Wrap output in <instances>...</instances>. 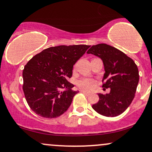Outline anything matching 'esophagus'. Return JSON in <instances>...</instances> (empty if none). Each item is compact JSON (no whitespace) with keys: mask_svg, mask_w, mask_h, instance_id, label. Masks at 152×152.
<instances>
[{"mask_svg":"<svg viewBox=\"0 0 152 152\" xmlns=\"http://www.w3.org/2000/svg\"><path fill=\"white\" fill-rule=\"evenodd\" d=\"M80 92H81V93H83V94H85V95H87V96L90 95V93H88V92H86V91H85V90H80Z\"/></svg>","mask_w":152,"mask_h":152,"instance_id":"34e87169","label":"esophagus"}]
</instances>
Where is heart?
Wrapping results in <instances>:
<instances>
[{"label": "heart", "mask_w": 152, "mask_h": 152, "mask_svg": "<svg viewBox=\"0 0 152 152\" xmlns=\"http://www.w3.org/2000/svg\"><path fill=\"white\" fill-rule=\"evenodd\" d=\"M95 80L93 79V78H83L78 80L77 86L80 89L89 91V90L93 89V88L95 87Z\"/></svg>", "instance_id": "1"}]
</instances>
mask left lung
<instances>
[{
  "mask_svg": "<svg viewBox=\"0 0 152 152\" xmlns=\"http://www.w3.org/2000/svg\"><path fill=\"white\" fill-rule=\"evenodd\" d=\"M102 59L105 73L102 87L110 88L106 95L98 94L99 101L92 107L96 112L107 117L121 114L135 97L139 82V72L130 57L107 44L93 45L87 52Z\"/></svg>",
  "mask_w": 152,
  "mask_h": 152,
  "instance_id": "obj_1",
  "label": "left lung"
}]
</instances>
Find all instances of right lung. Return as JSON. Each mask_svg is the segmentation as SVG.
Wrapping results in <instances>:
<instances>
[{
    "mask_svg": "<svg viewBox=\"0 0 152 152\" xmlns=\"http://www.w3.org/2000/svg\"><path fill=\"white\" fill-rule=\"evenodd\" d=\"M90 45H59L34 56L23 70V91L28 106L38 116L54 118L64 114L78 91L68 81L73 66Z\"/></svg>",
    "mask_w": 152,
    "mask_h": 152,
    "instance_id": "add662e5",
    "label": "right lung"
}]
</instances>
